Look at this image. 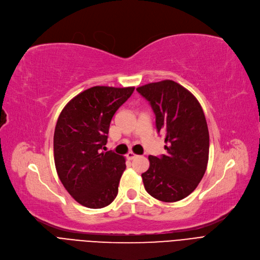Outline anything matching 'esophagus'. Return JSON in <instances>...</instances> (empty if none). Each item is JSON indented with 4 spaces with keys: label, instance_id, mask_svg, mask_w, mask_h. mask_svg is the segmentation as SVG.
Instances as JSON below:
<instances>
[{
    "label": "esophagus",
    "instance_id": "34e87169",
    "mask_svg": "<svg viewBox=\"0 0 260 260\" xmlns=\"http://www.w3.org/2000/svg\"><path fill=\"white\" fill-rule=\"evenodd\" d=\"M136 157H137V155L134 154L133 152H129V153L127 154V158L130 159V160H132V159H134V158H136Z\"/></svg>",
    "mask_w": 260,
    "mask_h": 260
}]
</instances>
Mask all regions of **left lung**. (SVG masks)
<instances>
[{
	"label": "left lung",
	"instance_id": "8db88e82",
	"mask_svg": "<svg viewBox=\"0 0 260 260\" xmlns=\"http://www.w3.org/2000/svg\"><path fill=\"white\" fill-rule=\"evenodd\" d=\"M136 90L153 109L167 150L160 157L149 156L150 167L142 174L145 189L165 203L184 200L201 182L209 159V130L202 106L189 90L171 80Z\"/></svg>",
	"mask_w": 260,
	"mask_h": 260
}]
</instances>
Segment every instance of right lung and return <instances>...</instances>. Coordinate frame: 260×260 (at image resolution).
<instances>
[{
    "mask_svg": "<svg viewBox=\"0 0 260 260\" xmlns=\"http://www.w3.org/2000/svg\"><path fill=\"white\" fill-rule=\"evenodd\" d=\"M133 91L134 87H91L73 98L57 118L53 136L56 172L68 193L84 207L104 208L117 195L126 160L103 149L113 115Z\"/></svg>",
    "mask_w": 260,
    "mask_h": 260,
    "instance_id": "right-lung-1",
    "label": "right lung"
}]
</instances>
